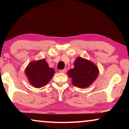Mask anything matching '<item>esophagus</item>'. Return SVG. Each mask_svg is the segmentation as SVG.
Segmentation results:
<instances>
[{
  "instance_id": "1",
  "label": "esophagus",
  "mask_w": 129,
  "mask_h": 129,
  "mask_svg": "<svg viewBox=\"0 0 129 129\" xmlns=\"http://www.w3.org/2000/svg\"><path fill=\"white\" fill-rule=\"evenodd\" d=\"M67 68H64V69H62V70H60V71H59V72H60V73H66V72H67Z\"/></svg>"
}]
</instances>
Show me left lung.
Returning a JSON list of instances; mask_svg holds the SVG:
<instances>
[{
    "instance_id": "obj_1",
    "label": "left lung",
    "mask_w": 129,
    "mask_h": 129,
    "mask_svg": "<svg viewBox=\"0 0 129 129\" xmlns=\"http://www.w3.org/2000/svg\"><path fill=\"white\" fill-rule=\"evenodd\" d=\"M74 68L68 72L74 85L81 89L88 88L97 78L99 73L98 67L90 61L77 57L74 62Z\"/></svg>"
}]
</instances>
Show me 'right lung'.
I'll use <instances>...</instances> for the list:
<instances>
[{"instance_id": "1", "label": "right lung", "mask_w": 129, "mask_h": 129, "mask_svg": "<svg viewBox=\"0 0 129 129\" xmlns=\"http://www.w3.org/2000/svg\"><path fill=\"white\" fill-rule=\"evenodd\" d=\"M28 81L32 86L40 88L47 84L55 73L54 69L49 68L45 59L30 62L25 70Z\"/></svg>"}]
</instances>
